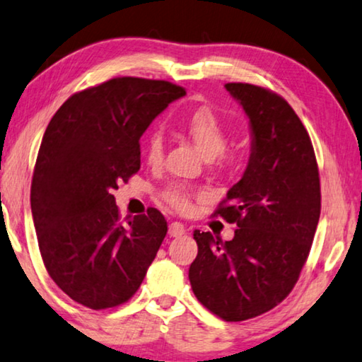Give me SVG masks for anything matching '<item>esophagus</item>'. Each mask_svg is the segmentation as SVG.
<instances>
[{
    "mask_svg": "<svg viewBox=\"0 0 362 362\" xmlns=\"http://www.w3.org/2000/svg\"><path fill=\"white\" fill-rule=\"evenodd\" d=\"M170 237H182L186 233V227L181 222H171L168 227Z\"/></svg>",
    "mask_w": 362,
    "mask_h": 362,
    "instance_id": "obj_1",
    "label": "esophagus"
}]
</instances>
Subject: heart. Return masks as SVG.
Here are the masks:
<instances>
[{"mask_svg":"<svg viewBox=\"0 0 362 362\" xmlns=\"http://www.w3.org/2000/svg\"><path fill=\"white\" fill-rule=\"evenodd\" d=\"M182 132L189 137L202 155L218 166L232 165L235 156L225 151L227 130L222 120L209 107H199L192 111L182 122ZM163 156V140L160 134H153L146 146V158L150 163H160ZM161 199L177 212H187L192 207V191L185 185H171L161 192Z\"/></svg>","mask_w":362,"mask_h":362,"instance_id":"heart-1","label":"heart"}]
</instances>
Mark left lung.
<instances>
[{
  "label": "left lung",
  "instance_id": "left-lung-1",
  "mask_svg": "<svg viewBox=\"0 0 362 362\" xmlns=\"http://www.w3.org/2000/svg\"><path fill=\"white\" fill-rule=\"evenodd\" d=\"M250 119L251 153L242 180L214 216L237 223L230 242L194 232V296L225 322L269 312L294 289L320 218L315 151L294 109L279 94L227 83Z\"/></svg>",
  "mask_w": 362,
  "mask_h": 362
}]
</instances>
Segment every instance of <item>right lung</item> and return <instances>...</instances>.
Masks as SVG:
<instances>
[{
    "label": "right lung",
    "instance_id": "obj_1",
    "mask_svg": "<svg viewBox=\"0 0 362 362\" xmlns=\"http://www.w3.org/2000/svg\"><path fill=\"white\" fill-rule=\"evenodd\" d=\"M185 94L170 81L112 78L68 98L47 125L30 209L47 272L81 305L127 302L160 250L163 214L150 207L122 223L112 191L140 170L151 120Z\"/></svg>",
    "mask_w": 362,
    "mask_h": 362
}]
</instances>
